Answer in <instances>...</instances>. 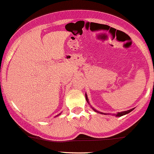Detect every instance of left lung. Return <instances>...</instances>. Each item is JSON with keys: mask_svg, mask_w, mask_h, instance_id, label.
I'll list each match as a JSON object with an SVG mask.
<instances>
[{"mask_svg": "<svg viewBox=\"0 0 154 154\" xmlns=\"http://www.w3.org/2000/svg\"><path fill=\"white\" fill-rule=\"evenodd\" d=\"M85 98H86L87 102H88V104H89V101H88V96H87V94H85ZM91 108H92V110H94V111H95V112L99 113V114H101V115H102V114H104V115H111V114H107V113H103V112H101V111H97L96 109H94V108H93V107H91ZM134 109V108H132V109L128 110V111H121V112H118V113H117V114H113L112 115H115V116H116V117H121V116H123V115H127V114H128V113H130V112H131V111H133Z\"/></svg>", "mask_w": 154, "mask_h": 154, "instance_id": "1", "label": "left lung"}]
</instances>
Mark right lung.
I'll use <instances>...</instances> for the list:
<instances>
[{
    "label": "right lung",
    "mask_w": 154,
    "mask_h": 154,
    "mask_svg": "<svg viewBox=\"0 0 154 154\" xmlns=\"http://www.w3.org/2000/svg\"><path fill=\"white\" fill-rule=\"evenodd\" d=\"M60 114H61V113H60ZM60 114H59V115H57L56 117H57V116H59V115H60Z\"/></svg>",
    "instance_id": "add662e5"
}]
</instances>
